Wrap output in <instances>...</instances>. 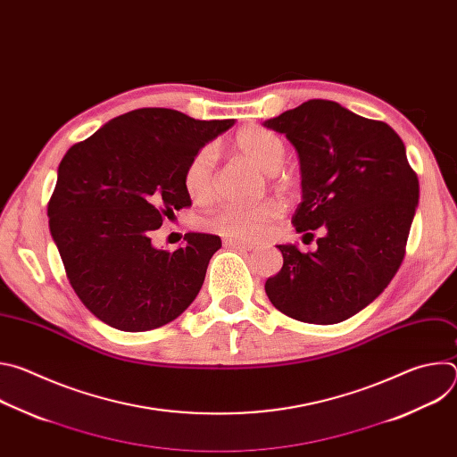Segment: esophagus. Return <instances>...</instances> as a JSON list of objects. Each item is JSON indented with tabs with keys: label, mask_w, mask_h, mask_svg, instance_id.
<instances>
[{
	"label": "esophagus",
	"mask_w": 457,
	"mask_h": 457,
	"mask_svg": "<svg viewBox=\"0 0 457 457\" xmlns=\"http://www.w3.org/2000/svg\"><path fill=\"white\" fill-rule=\"evenodd\" d=\"M224 245L229 249H240V251H253L254 245L244 240H235V238H224Z\"/></svg>",
	"instance_id": "esophagus-1"
}]
</instances>
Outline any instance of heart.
Here are the masks:
<instances>
[{"label":"heart","mask_w":457,"mask_h":457,"mask_svg":"<svg viewBox=\"0 0 457 457\" xmlns=\"http://www.w3.org/2000/svg\"><path fill=\"white\" fill-rule=\"evenodd\" d=\"M233 148L254 164L260 171L275 173L286 159L284 141L262 126H247L235 136ZM217 161L219 152L213 145L203 146L187 161L182 184L193 203H210L217 193ZM284 204L278 201H264L256 206H224L208 215L203 224L210 231L235 240H260L282 219Z\"/></svg>","instance_id":"1"}]
</instances>
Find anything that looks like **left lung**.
<instances>
[{"mask_svg": "<svg viewBox=\"0 0 457 457\" xmlns=\"http://www.w3.org/2000/svg\"><path fill=\"white\" fill-rule=\"evenodd\" d=\"M264 126L284 134L300 157L295 229L303 237L325 231L312 253L277 245L284 266L268 278L266 293L295 320L344 321L374 302L400 270L420 199L418 175L393 128L335 101L311 99Z\"/></svg>", "mask_w": 457, "mask_h": 457, "instance_id": "left-lung-1", "label": "left lung"}]
</instances>
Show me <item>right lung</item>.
Returning a JSON list of instances; mask_svg holds the SVG:
<instances>
[{
  "mask_svg": "<svg viewBox=\"0 0 457 457\" xmlns=\"http://www.w3.org/2000/svg\"><path fill=\"white\" fill-rule=\"evenodd\" d=\"M233 124L139 108L62 157L48 203L50 233L76 295L110 328L157 329L199 295L220 238L186 233V245L170 253L152 244V233L191 206L182 184L187 161Z\"/></svg>",
  "mask_w": 457,
  "mask_h": 457,
  "instance_id": "obj_1",
  "label": "right lung"
}]
</instances>
